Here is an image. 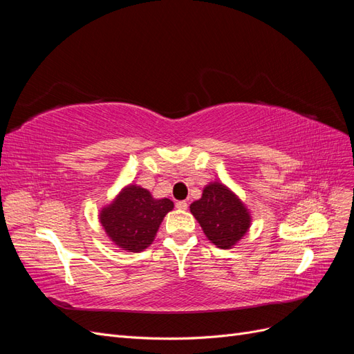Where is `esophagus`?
Wrapping results in <instances>:
<instances>
[{
	"label": "esophagus",
	"mask_w": 354,
	"mask_h": 354,
	"mask_svg": "<svg viewBox=\"0 0 354 354\" xmlns=\"http://www.w3.org/2000/svg\"><path fill=\"white\" fill-rule=\"evenodd\" d=\"M176 207L178 208V209H181V211H185V209H187V202L186 201H178L177 203H176Z\"/></svg>",
	"instance_id": "34e87169"
}]
</instances>
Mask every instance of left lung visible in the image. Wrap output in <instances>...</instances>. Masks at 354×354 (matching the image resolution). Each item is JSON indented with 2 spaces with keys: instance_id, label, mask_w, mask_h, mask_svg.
Returning a JSON list of instances; mask_svg holds the SVG:
<instances>
[{
  "instance_id": "1",
  "label": "left lung",
  "mask_w": 354,
  "mask_h": 354,
  "mask_svg": "<svg viewBox=\"0 0 354 354\" xmlns=\"http://www.w3.org/2000/svg\"><path fill=\"white\" fill-rule=\"evenodd\" d=\"M207 238L221 250H229L250 229V212L239 198L221 183H209L202 198L190 205Z\"/></svg>"
}]
</instances>
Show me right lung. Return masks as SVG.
I'll list each match as a JSON object with an SVG mask.
<instances>
[{
  "mask_svg": "<svg viewBox=\"0 0 354 354\" xmlns=\"http://www.w3.org/2000/svg\"><path fill=\"white\" fill-rule=\"evenodd\" d=\"M173 208L169 199H155L149 190L130 185L102 209L100 221L115 245L140 252L153 242L160 221Z\"/></svg>",
  "mask_w": 354,
  "mask_h": 354,
  "instance_id": "right-lung-1",
  "label": "right lung"
}]
</instances>
